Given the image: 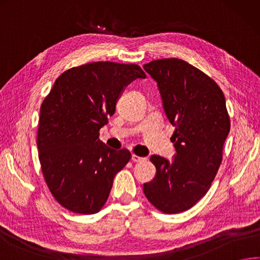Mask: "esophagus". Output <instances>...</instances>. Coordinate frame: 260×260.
Returning <instances> with one entry per match:
<instances>
[{
  "instance_id": "34e87169",
  "label": "esophagus",
  "mask_w": 260,
  "mask_h": 260,
  "mask_svg": "<svg viewBox=\"0 0 260 260\" xmlns=\"http://www.w3.org/2000/svg\"><path fill=\"white\" fill-rule=\"evenodd\" d=\"M131 159H132V161H141V160H144L145 158L144 157H140V156L134 154V155L131 156Z\"/></svg>"
}]
</instances>
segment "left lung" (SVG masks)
<instances>
[{"mask_svg": "<svg viewBox=\"0 0 260 260\" xmlns=\"http://www.w3.org/2000/svg\"><path fill=\"white\" fill-rule=\"evenodd\" d=\"M144 69L157 81L176 150L172 161L151 156L156 175L144 193L161 213H182L207 193L222 163L231 126L225 97L212 78L180 58L154 60Z\"/></svg>", "mask_w": 260, "mask_h": 260, "instance_id": "1", "label": "left lung"}]
</instances>
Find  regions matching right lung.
Masks as SVG:
<instances>
[{
	"instance_id": "add662e5",
	"label": "right lung",
	"mask_w": 260,
	"mask_h": 260,
	"mask_svg": "<svg viewBox=\"0 0 260 260\" xmlns=\"http://www.w3.org/2000/svg\"><path fill=\"white\" fill-rule=\"evenodd\" d=\"M145 77L138 64L99 61L68 69L54 82L41 106L37 147L44 179L62 207L88 215L105 205L131 153L109 148L100 130L122 89Z\"/></svg>"
}]
</instances>
